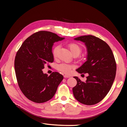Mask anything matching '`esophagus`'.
I'll return each mask as SVG.
<instances>
[{
  "instance_id": "34e87169",
  "label": "esophagus",
  "mask_w": 127,
  "mask_h": 127,
  "mask_svg": "<svg viewBox=\"0 0 127 127\" xmlns=\"http://www.w3.org/2000/svg\"><path fill=\"white\" fill-rule=\"evenodd\" d=\"M64 77L65 78H69V77H70L69 76H68V75H64Z\"/></svg>"
}]
</instances>
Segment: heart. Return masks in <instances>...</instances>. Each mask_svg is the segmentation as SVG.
Returning a JSON list of instances; mask_svg holds the SVG:
<instances>
[{"label":"heart","instance_id":"1","mask_svg":"<svg viewBox=\"0 0 127 127\" xmlns=\"http://www.w3.org/2000/svg\"><path fill=\"white\" fill-rule=\"evenodd\" d=\"M68 48L69 49L70 52L72 53V54H78L79 55L81 51V46H79L78 44H77V43H74V42L70 43V44H69L68 45ZM59 48V46H55V48H54L53 51V54L54 57H57L58 51ZM57 68H58V69L59 71L63 73L64 74H69L71 73L72 69L73 68V66L68 64L62 63V64H59V65L58 66Z\"/></svg>","mask_w":127,"mask_h":127}]
</instances>
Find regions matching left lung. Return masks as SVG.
Returning a JSON list of instances; mask_svg holds the SVG:
<instances>
[{
    "label": "left lung",
    "instance_id": "1",
    "mask_svg": "<svg viewBox=\"0 0 127 127\" xmlns=\"http://www.w3.org/2000/svg\"><path fill=\"white\" fill-rule=\"evenodd\" d=\"M74 40L85 43L87 53L86 61L76 70L89 76L85 82L74 77L77 83L73 88V93L82 104H97L110 91L115 77L117 65L112 50L105 41L92 35L82 36Z\"/></svg>",
    "mask_w": 127,
    "mask_h": 127
}]
</instances>
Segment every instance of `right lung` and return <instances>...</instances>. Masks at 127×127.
I'll use <instances>...</instances> for the list:
<instances>
[{"instance_id": "1", "label": "right lung", "mask_w": 127, "mask_h": 127, "mask_svg": "<svg viewBox=\"0 0 127 127\" xmlns=\"http://www.w3.org/2000/svg\"><path fill=\"white\" fill-rule=\"evenodd\" d=\"M64 38L51 32L39 31L28 37L17 51L14 61L17 80L21 91L32 101L50 100L63 80V76L59 73L48 76L42 69L54 61V43Z\"/></svg>"}]
</instances>
